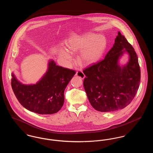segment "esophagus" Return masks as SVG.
Masks as SVG:
<instances>
[{"mask_svg":"<svg viewBox=\"0 0 153 153\" xmlns=\"http://www.w3.org/2000/svg\"><path fill=\"white\" fill-rule=\"evenodd\" d=\"M76 75H77V76L80 77H81V79H84V78L85 77V75H84V74L83 73L82 71H79L76 72Z\"/></svg>","mask_w":153,"mask_h":153,"instance_id":"34e87169","label":"esophagus"}]
</instances>
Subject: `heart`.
Segmentation results:
<instances>
[{
  "mask_svg": "<svg viewBox=\"0 0 153 153\" xmlns=\"http://www.w3.org/2000/svg\"><path fill=\"white\" fill-rule=\"evenodd\" d=\"M106 47L105 37L91 33L77 36L68 44V48L72 53L81 51L77 60L81 65L84 66L97 62L102 57ZM59 55L66 60H72L71 54L67 51H60Z\"/></svg>",
  "mask_w": 153,
  "mask_h": 153,
  "instance_id": "heart-1",
  "label": "heart"
}]
</instances>
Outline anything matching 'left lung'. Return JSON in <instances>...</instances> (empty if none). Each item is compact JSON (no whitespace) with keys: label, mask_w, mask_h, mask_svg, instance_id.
<instances>
[{"label":"left lung","mask_w":153,"mask_h":153,"mask_svg":"<svg viewBox=\"0 0 153 153\" xmlns=\"http://www.w3.org/2000/svg\"><path fill=\"white\" fill-rule=\"evenodd\" d=\"M124 52L129 54V61L120 67L118 61ZM83 73L86 76L83 85L88 99L93 108L100 112H113L127 107L135 96L140 81L138 56L119 31L105 58L85 68Z\"/></svg>","instance_id":"left-lung-1"}]
</instances>
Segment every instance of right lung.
<instances>
[{"label":"right lung","mask_w":153,"mask_h":153,"mask_svg":"<svg viewBox=\"0 0 153 153\" xmlns=\"http://www.w3.org/2000/svg\"><path fill=\"white\" fill-rule=\"evenodd\" d=\"M76 72L49 62L48 70L36 84L25 85L12 73L11 87L23 107L38 114L57 112L64 102V91Z\"/></svg>","instance_id":"1"}]
</instances>
